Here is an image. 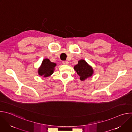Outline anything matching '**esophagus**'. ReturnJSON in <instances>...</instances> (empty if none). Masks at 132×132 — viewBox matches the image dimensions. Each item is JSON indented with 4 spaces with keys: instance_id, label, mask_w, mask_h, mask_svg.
Instances as JSON below:
<instances>
[{
    "instance_id": "34e87169",
    "label": "esophagus",
    "mask_w": 132,
    "mask_h": 132,
    "mask_svg": "<svg viewBox=\"0 0 132 132\" xmlns=\"http://www.w3.org/2000/svg\"><path fill=\"white\" fill-rule=\"evenodd\" d=\"M69 63V62L68 61H63V64L64 65H68Z\"/></svg>"
}]
</instances>
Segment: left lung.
<instances>
[{"label": "left lung", "mask_w": 132, "mask_h": 132, "mask_svg": "<svg viewBox=\"0 0 132 132\" xmlns=\"http://www.w3.org/2000/svg\"><path fill=\"white\" fill-rule=\"evenodd\" d=\"M74 69L77 72L81 81H84L91 77L94 72L92 67L84 60H79L78 64L74 66Z\"/></svg>", "instance_id": "8db88e82"}]
</instances>
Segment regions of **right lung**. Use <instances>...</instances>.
<instances>
[{
  "mask_svg": "<svg viewBox=\"0 0 132 132\" xmlns=\"http://www.w3.org/2000/svg\"><path fill=\"white\" fill-rule=\"evenodd\" d=\"M56 66V63L51 62L48 59H45L38 69V74L44 78L50 77L54 73Z\"/></svg>",
  "mask_w": 132,
  "mask_h": 132,
  "instance_id": "add662e5",
  "label": "right lung"
}]
</instances>
